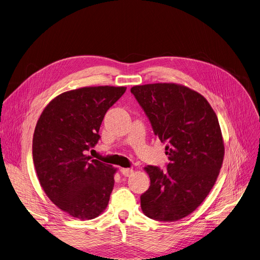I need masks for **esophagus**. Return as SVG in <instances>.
Returning a JSON list of instances; mask_svg holds the SVG:
<instances>
[{
	"instance_id": "obj_1",
	"label": "esophagus",
	"mask_w": 260,
	"mask_h": 260,
	"mask_svg": "<svg viewBox=\"0 0 260 260\" xmlns=\"http://www.w3.org/2000/svg\"><path fill=\"white\" fill-rule=\"evenodd\" d=\"M120 172L123 176H129L133 173V170L129 169V168H121Z\"/></svg>"
}]
</instances>
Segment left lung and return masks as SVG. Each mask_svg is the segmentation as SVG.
<instances>
[{
    "label": "left lung",
    "instance_id": "obj_1",
    "mask_svg": "<svg viewBox=\"0 0 260 260\" xmlns=\"http://www.w3.org/2000/svg\"><path fill=\"white\" fill-rule=\"evenodd\" d=\"M131 92L166 143L167 170L147 166L150 186L141 208L150 219L174 222L193 212L214 186L224 157L218 117L207 101L184 86L148 84Z\"/></svg>",
    "mask_w": 260,
    "mask_h": 260
}]
</instances>
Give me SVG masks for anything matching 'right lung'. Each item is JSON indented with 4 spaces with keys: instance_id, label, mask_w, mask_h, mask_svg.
Returning a JSON list of instances; mask_svg holds the SVG:
<instances>
[{
    "instance_id": "add662e5",
    "label": "right lung",
    "mask_w": 260,
    "mask_h": 260,
    "mask_svg": "<svg viewBox=\"0 0 260 260\" xmlns=\"http://www.w3.org/2000/svg\"><path fill=\"white\" fill-rule=\"evenodd\" d=\"M125 87H85L60 94L43 110L33 137V161L45 194L80 220L106 209L114 186L111 165L86 155L101 139L107 111Z\"/></svg>"
}]
</instances>
